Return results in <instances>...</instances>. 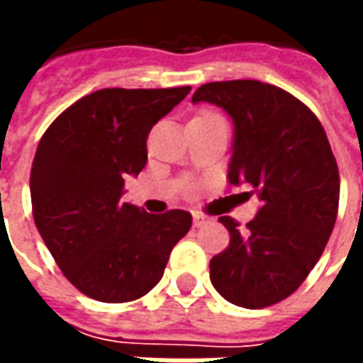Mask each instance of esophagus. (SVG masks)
Masks as SVG:
<instances>
[{"mask_svg":"<svg viewBox=\"0 0 363 363\" xmlns=\"http://www.w3.org/2000/svg\"><path fill=\"white\" fill-rule=\"evenodd\" d=\"M192 220H194V225H202L206 221V216H202V213H198V212H192Z\"/></svg>","mask_w":363,"mask_h":363,"instance_id":"1","label":"esophagus"}]
</instances>
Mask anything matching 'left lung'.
Listing matches in <instances>:
<instances>
[{
  "instance_id": "8db88e82",
  "label": "left lung",
  "mask_w": 363,
  "mask_h": 363,
  "mask_svg": "<svg viewBox=\"0 0 363 363\" xmlns=\"http://www.w3.org/2000/svg\"><path fill=\"white\" fill-rule=\"evenodd\" d=\"M192 103H212L233 120L228 179L262 202L239 228L229 216V247L210 260V280L229 303L262 309L296 291L317 264L335 228L338 167L319 118L301 101L255 79L198 87Z\"/></svg>"
}]
</instances>
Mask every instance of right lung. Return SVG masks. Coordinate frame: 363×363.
I'll return each instance as SVG.
<instances>
[{"label":"right lung","mask_w":363,"mask_h":363,"mask_svg":"<svg viewBox=\"0 0 363 363\" xmlns=\"http://www.w3.org/2000/svg\"><path fill=\"white\" fill-rule=\"evenodd\" d=\"M190 87L101 89L83 96L44 132L30 169L38 233L67 280L104 303L153 289L173 247L189 233L184 210L147 213L122 202L124 179L147 161L153 124Z\"/></svg>","instance_id":"1"}]
</instances>
